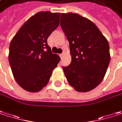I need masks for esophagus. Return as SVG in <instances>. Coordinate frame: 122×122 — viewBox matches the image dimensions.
I'll return each mask as SVG.
<instances>
[{"label": "esophagus", "mask_w": 122, "mask_h": 122, "mask_svg": "<svg viewBox=\"0 0 122 122\" xmlns=\"http://www.w3.org/2000/svg\"><path fill=\"white\" fill-rule=\"evenodd\" d=\"M63 56H64V54H63V53H61V54H60V58H61L63 57Z\"/></svg>", "instance_id": "1"}]
</instances>
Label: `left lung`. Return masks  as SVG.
Instances as JSON below:
<instances>
[{
    "mask_svg": "<svg viewBox=\"0 0 122 122\" xmlns=\"http://www.w3.org/2000/svg\"><path fill=\"white\" fill-rule=\"evenodd\" d=\"M60 25L69 42L71 62L64 75L78 92H88L103 80L111 60L109 45L100 29L77 14H62Z\"/></svg>",
    "mask_w": 122,
    "mask_h": 122,
    "instance_id": "8db88e82",
    "label": "left lung"
}]
</instances>
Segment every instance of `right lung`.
<instances>
[{
	"mask_svg": "<svg viewBox=\"0 0 122 122\" xmlns=\"http://www.w3.org/2000/svg\"><path fill=\"white\" fill-rule=\"evenodd\" d=\"M60 13L39 11L25 22L9 45V62L16 82L36 93L48 84L60 58L52 53L47 38L60 23Z\"/></svg>",
	"mask_w": 122,
	"mask_h": 122,
	"instance_id": "1",
	"label": "right lung"
}]
</instances>
